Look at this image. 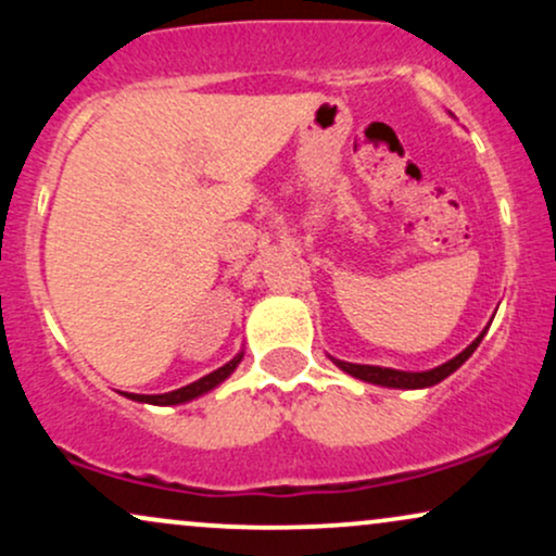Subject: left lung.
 Listing matches in <instances>:
<instances>
[{
    "label": "left lung",
    "instance_id": "obj_1",
    "mask_svg": "<svg viewBox=\"0 0 556 556\" xmlns=\"http://www.w3.org/2000/svg\"><path fill=\"white\" fill-rule=\"evenodd\" d=\"M483 334H486V329H483L460 355H455L452 361L442 363V366L429 368V371H397V368H384V366H361V363H348L337 358L331 361H334V366L342 368L344 374L355 376V379L361 381H368V384H379L389 389H426V387L439 384V381H444L450 374H455L457 368H460L463 363L476 353V348L481 344Z\"/></svg>",
    "mask_w": 556,
    "mask_h": 556
}]
</instances>
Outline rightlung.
Segmentation results:
<instances>
[{
    "label": "right lung",
    "mask_w": 556,
    "mask_h": 556,
    "mask_svg": "<svg viewBox=\"0 0 556 556\" xmlns=\"http://www.w3.org/2000/svg\"><path fill=\"white\" fill-rule=\"evenodd\" d=\"M240 361H242V350H240L238 355H235L232 361H227L222 368H216V371L206 374V376H203V379L193 381V384L180 387V389H172V392H164V394H132V392H123V394H125L127 400L146 402V405H185V402L203 397V394H208V392H212V389L219 387L222 381L229 379L235 368L240 366Z\"/></svg>",
    "instance_id": "obj_1"
}]
</instances>
